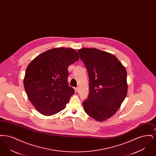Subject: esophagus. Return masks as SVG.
Masks as SVG:
<instances>
[{"label":"esophagus","instance_id":"34e87169","mask_svg":"<svg viewBox=\"0 0 156 156\" xmlns=\"http://www.w3.org/2000/svg\"><path fill=\"white\" fill-rule=\"evenodd\" d=\"M75 90H76V91L77 92H80V88H79L78 87L75 88Z\"/></svg>","mask_w":156,"mask_h":156}]
</instances>
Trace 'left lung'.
I'll list each match as a JSON object with an SVG mask.
<instances>
[{
	"label": "left lung",
	"mask_w": 156,
	"mask_h": 156,
	"mask_svg": "<svg viewBox=\"0 0 156 156\" xmlns=\"http://www.w3.org/2000/svg\"><path fill=\"white\" fill-rule=\"evenodd\" d=\"M89 78V96L83 102L85 112L98 122L118 111L127 93L126 68L113 54L97 48L78 50Z\"/></svg>",
	"instance_id": "obj_1"
}]
</instances>
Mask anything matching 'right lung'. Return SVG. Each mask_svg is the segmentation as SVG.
Instances as JSON below:
<instances>
[{
    "mask_svg": "<svg viewBox=\"0 0 156 156\" xmlns=\"http://www.w3.org/2000/svg\"><path fill=\"white\" fill-rule=\"evenodd\" d=\"M71 48L58 47L40 54L29 64L24 78L28 99L37 111L51 116L63 110L74 89L68 86V68L79 59Z\"/></svg>",
    "mask_w": 156,
    "mask_h": 156,
    "instance_id": "1",
    "label": "right lung"
}]
</instances>
